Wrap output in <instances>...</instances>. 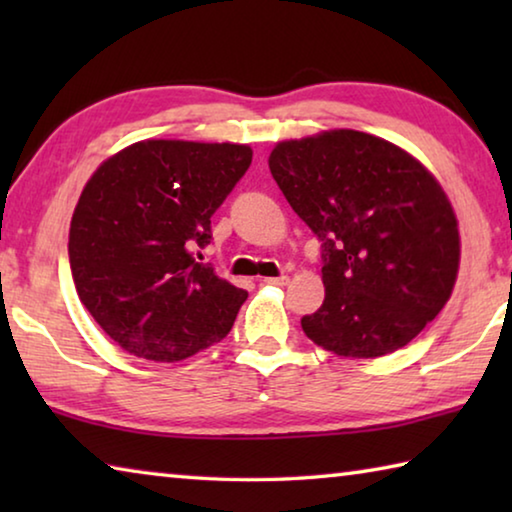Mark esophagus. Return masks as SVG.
<instances>
[{
    "instance_id": "esophagus-1",
    "label": "esophagus",
    "mask_w": 512,
    "mask_h": 512,
    "mask_svg": "<svg viewBox=\"0 0 512 512\" xmlns=\"http://www.w3.org/2000/svg\"><path fill=\"white\" fill-rule=\"evenodd\" d=\"M264 284H273V287H287L289 277L280 275V277H264Z\"/></svg>"
}]
</instances>
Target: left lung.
Wrapping results in <instances>:
<instances>
[{
  "label": "left lung",
  "instance_id": "1",
  "mask_svg": "<svg viewBox=\"0 0 512 512\" xmlns=\"http://www.w3.org/2000/svg\"><path fill=\"white\" fill-rule=\"evenodd\" d=\"M268 167L323 241L325 300L302 329L339 357H384L452 296L461 239L438 180L400 146L359 131L280 142Z\"/></svg>",
  "mask_w": 512,
  "mask_h": 512
}]
</instances>
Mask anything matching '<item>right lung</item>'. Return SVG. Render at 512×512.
Returning <instances> with one entry per match:
<instances>
[{"instance_id": "obj_1", "label": "right lung", "mask_w": 512, "mask_h": 512, "mask_svg": "<svg viewBox=\"0 0 512 512\" xmlns=\"http://www.w3.org/2000/svg\"><path fill=\"white\" fill-rule=\"evenodd\" d=\"M253 162L246 144L146 140L92 173L69 225L79 298L112 341L180 361L225 339L248 293L196 262Z\"/></svg>"}]
</instances>
